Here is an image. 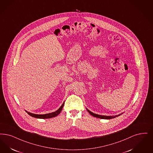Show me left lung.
<instances>
[{"instance_id":"obj_1","label":"left lung","mask_w":153,"mask_h":153,"mask_svg":"<svg viewBox=\"0 0 153 153\" xmlns=\"http://www.w3.org/2000/svg\"><path fill=\"white\" fill-rule=\"evenodd\" d=\"M88 110V111L92 115V116L95 117H97V118H101V119H107V120H108V119H111V118H115V117H116L119 116L120 115H121V114H119L118 116H101V115H98V114H94V113H92L91 112V111H89V110H88V109H87Z\"/></svg>"}]
</instances>
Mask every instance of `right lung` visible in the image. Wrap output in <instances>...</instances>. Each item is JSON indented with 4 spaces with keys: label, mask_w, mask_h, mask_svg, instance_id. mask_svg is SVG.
Segmentation results:
<instances>
[{
    "label": "right lung",
    "mask_w": 153,
    "mask_h": 153,
    "mask_svg": "<svg viewBox=\"0 0 153 153\" xmlns=\"http://www.w3.org/2000/svg\"><path fill=\"white\" fill-rule=\"evenodd\" d=\"M64 105V102L62 104V105L60 106V108L57 111L51 113H48V114H33V113H31L30 112H28L27 111H26V112H27V113L31 117L37 118H41V119L50 118L55 117L57 116L58 114H59L61 113V110L62 109Z\"/></svg>",
    "instance_id": "right-lung-1"
}]
</instances>
